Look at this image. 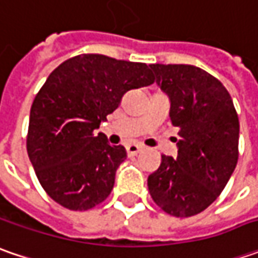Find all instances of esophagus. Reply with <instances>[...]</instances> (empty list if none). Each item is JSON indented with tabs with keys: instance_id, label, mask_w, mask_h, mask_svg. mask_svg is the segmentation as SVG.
<instances>
[{
	"instance_id": "esophagus-1",
	"label": "esophagus",
	"mask_w": 258,
	"mask_h": 258,
	"mask_svg": "<svg viewBox=\"0 0 258 258\" xmlns=\"http://www.w3.org/2000/svg\"><path fill=\"white\" fill-rule=\"evenodd\" d=\"M142 149H144V146L138 144H131L126 146V152H127V155H138Z\"/></svg>"
}]
</instances>
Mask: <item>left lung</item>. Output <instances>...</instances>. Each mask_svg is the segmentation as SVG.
I'll use <instances>...</instances> for the list:
<instances>
[{
    "instance_id": "8db88e82",
    "label": "left lung",
    "mask_w": 258,
    "mask_h": 258,
    "mask_svg": "<svg viewBox=\"0 0 258 258\" xmlns=\"http://www.w3.org/2000/svg\"><path fill=\"white\" fill-rule=\"evenodd\" d=\"M156 85L169 99L178 126L176 158L162 155L148 176L158 207L173 217L200 214L217 200L238 159L240 122L233 99L220 80L191 64H151Z\"/></svg>"
}]
</instances>
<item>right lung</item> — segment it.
Returning <instances> with one entry per match:
<instances>
[{"label":"right lung","mask_w":258,"mask_h":258,"mask_svg":"<svg viewBox=\"0 0 258 258\" xmlns=\"http://www.w3.org/2000/svg\"><path fill=\"white\" fill-rule=\"evenodd\" d=\"M154 80L145 63L103 54L76 55L48 76L30 110L27 152L55 203L86 211L109 197L127 155L96 131L126 92Z\"/></svg>","instance_id":"obj_1"}]
</instances>
